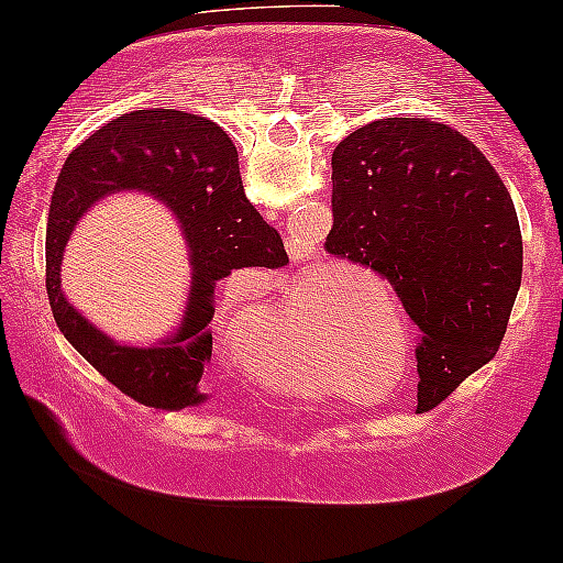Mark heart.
<instances>
[{
	"label": "heart",
	"mask_w": 563,
	"mask_h": 563,
	"mask_svg": "<svg viewBox=\"0 0 563 563\" xmlns=\"http://www.w3.org/2000/svg\"><path fill=\"white\" fill-rule=\"evenodd\" d=\"M330 297L334 305L319 309L311 317V330L322 336V344L311 340L305 324V301L294 299L291 305L276 314L269 327L256 332L246 344V367L264 377L266 383L287 393L314 395L324 387L336 385L332 365V350L342 362H375L379 347V330L365 309L357 307V299H365L357 282L350 276L334 274V289ZM351 301L347 302L346 299ZM325 352L322 353L321 350ZM367 353L369 361L364 357Z\"/></svg>",
	"instance_id": "b5f03b06"
}]
</instances>
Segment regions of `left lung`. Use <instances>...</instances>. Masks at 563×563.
Returning a JSON list of instances; mask_svg holds the SVG:
<instances>
[{
  "label": "left lung",
  "instance_id": "left-lung-1",
  "mask_svg": "<svg viewBox=\"0 0 563 563\" xmlns=\"http://www.w3.org/2000/svg\"><path fill=\"white\" fill-rule=\"evenodd\" d=\"M324 249L393 284L418 327V412L493 360L523 272L504 180L468 137L428 118H383L332 155Z\"/></svg>",
  "mask_w": 563,
  "mask_h": 563
}]
</instances>
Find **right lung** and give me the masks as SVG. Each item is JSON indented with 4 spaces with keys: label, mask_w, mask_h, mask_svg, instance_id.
I'll return each instance as SVG.
<instances>
[{
    "label": "right lung",
    "mask_w": 563,
    "mask_h": 563,
    "mask_svg": "<svg viewBox=\"0 0 563 563\" xmlns=\"http://www.w3.org/2000/svg\"><path fill=\"white\" fill-rule=\"evenodd\" d=\"M148 192L177 216L189 246L192 284L185 317L163 341L115 343L62 291V254L76 221L112 192ZM289 262L282 236L249 203L231 137L184 110L125 112L77 145L59 173L47 221V294L59 332L120 393L155 410L201 405L211 362L216 284L233 269Z\"/></svg>",
    "instance_id": "right-lung-1"
}]
</instances>
